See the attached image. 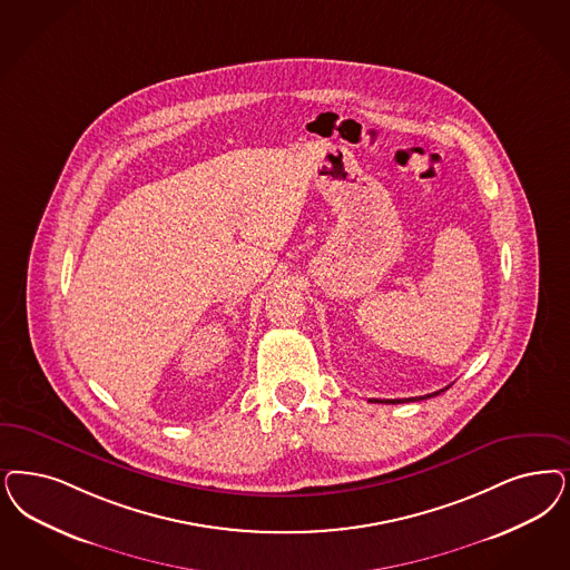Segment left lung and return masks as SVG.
<instances>
[{"mask_svg": "<svg viewBox=\"0 0 570 570\" xmlns=\"http://www.w3.org/2000/svg\"><path fill=\"white\" fill-rule=\"evenodd\" d=\"M440 392H444V390H440ZM440 392L428 393V395H421V397H404V400H381L383 404H404V402H416V400H425V397H432V395H438ZM371 402H379V400H371Z\"/></svg>", "mask_w": 570, "mask_h": 570, "instance_id": "left-lung-1", "label": "left lung"}]
</instances>
